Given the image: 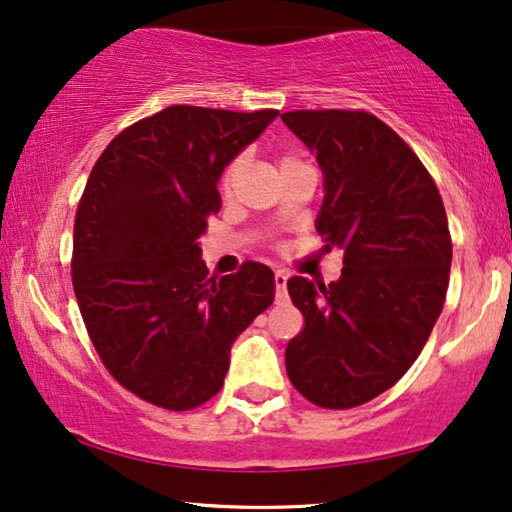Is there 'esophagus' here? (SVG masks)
<instances>
[{
    "instance_id": "obj_1",
    "label": "esophagus",
    "mask_w": 512,
    "mask_h": 512,
    "mask_svg": "<svg viewBox=\"0 0 512 512\" xmlns=\"http://www.w3.org/2000/svg\"><path fill=\"white\" fill-rule=\"evenodd\" d=\"M286 279H289V275H286L284 270H277L275 272V286H277V303H282V300H286Z\"/></svg>"
}]
</instances>
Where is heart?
Here are the masks:
<instances>
[{"label": "heart", "instance_id": "heart-1", "mask_svg": "<svg viewBox=\"0 0 512 512\" xmlns=\"http://www.w3.org/2000/svg\"><path fill=\"white\" fill-rule=\"evenodd\" d=\"M293 163H300V160L296 156H282V158H279V170H284V167H289ZM237 172H240V160H235V163L230 165L226 172H223V179H221V191L223 193H230V188H233V184H235Z\"/></svg>", "mask_w": 512, "mask_h": 512}]
</instances>
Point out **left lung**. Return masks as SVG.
Here are the masks:
<instances>
[{
	"label": "left lung",
	"instance_id": "1",
	"mask_svg": "<svg viewBox=\"0 0 512 512\" xmlns=\"http://www.w3.org/2000/svg\"><path fill=\"white\" fill-rule=\"evenodd\" d=\"M282 121L324 174L314 226L345 251L328 286L286 282L305 317L286 373L314 405L354 408L394 387L436 326L452 265L447 214L422 160L373 114L289 111Z\"/></svg>",
	"mask_w": 512,
	"mask_h": 512
}]
</instances>
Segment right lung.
I'll return each mask as SVG.
<instances>
[{"mask_svg":"<svg viewBox=\"0 0 512 512\" xmlns=\"http://www.w3.org/2000/svg\"><path fill=\"white\" fill-rule=\"evenodd\" d=\"M279 111L167 107L102 151L76 209L72 282L111 375L167 410L219 394L230 347L275 300L268 265L207 279L200 235L226 167Z\"/></svg>","mask_w":512,"mask_h":512,"instance_id":"add662e5","label":"right lung"}]
</instances>
